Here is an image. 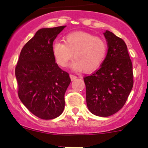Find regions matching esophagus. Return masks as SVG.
Masks as SVG:
<instances>
[{"label": "esophagus", "mask_w": 148, "mask_h": 148, "mask_svg": "<svg viewBox=\"0 0 148 148\" xmlns=\"http://www.w3.org/2000/svg\"><path fill=\"white\" fill-rule=\"evenodd\" d=\"M69 76H70V78H71V79L72 80V81H73V80H75L77 78V76H75V75H73V74H70Z\"/></svg>", "instance_id": "esophagus-1"}]
</instances>
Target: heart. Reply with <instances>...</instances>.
I'll return each instance as SVG.
<instances>
[{
	"label": "heart",
	"instance_id": "heart-1",
	"mask_svg": "<svg viewBox=\"0 0 148 148\" xmlns=\"http://www.w3.org/2000/svg\"><path fill=\"white\" fill-rule=\"evenodd\" d=\"M52 51L57 64L65 68L73 58L71 64L76 71L90 73L100 68L107 54V45L104 39L86 32H74L66 36L64 42L56 41Z\"/></svg>",
	"mask_w": 148,
	"mask_h": 148
}]
</instances>
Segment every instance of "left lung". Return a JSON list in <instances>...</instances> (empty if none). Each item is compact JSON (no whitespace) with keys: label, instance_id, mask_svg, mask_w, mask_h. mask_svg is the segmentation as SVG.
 <instances>
[{"label":"left lung","instance_id":"8db88e82","mask_svg":"<svg viewBox=\"0 0 148 148\" xmlns=\"http://www.w3.org/2000/svg\"><path fill=\"white\" fill-rule=\"evenodd\" d=\"M107 57L100 68L84 78L86 105L95 115L109 117L126 102L133 86L132 64L126 44L113 33H104Z\"/></svg>","mask_w":148,"mask_h":148}]
</instances>
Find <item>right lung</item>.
Segmentation results:
<instances>
[{
    "mask_svg": "<svg viewBox=\"0 0 148 148\" xmlns=\"http://www.w3.org/2000/svg\"><path fill=\"white\" fill-rule=\"evenodd\" d=\"M65 27L38 30L22 49L15 70L19 99L43 120L62 114L65 92L71 82L68 73L56 63L52 51L53 41Z\"/></svg>",
    "mask_w": 148,
    "mask_h": 148,
    "instance_id": "right-lung-1",
    "label": "right lung"
}]
</instances>
